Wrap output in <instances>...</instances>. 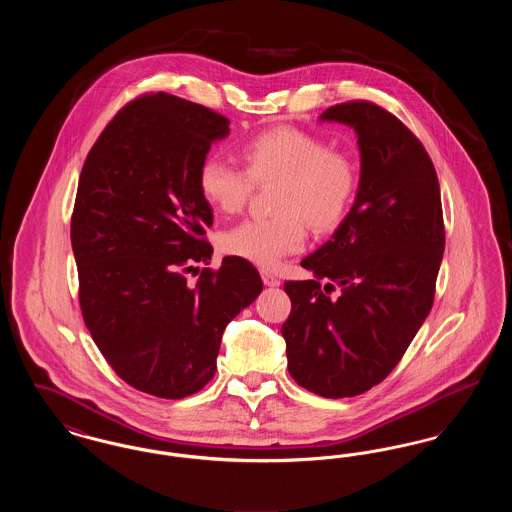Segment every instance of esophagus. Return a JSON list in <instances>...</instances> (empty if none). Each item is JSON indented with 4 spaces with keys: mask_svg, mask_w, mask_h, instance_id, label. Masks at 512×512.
I'll return each instance as SVG.
<instances>
[{
    "mask_svg": "<svg viewBox=\"0 0 512 512\" xmlns=\"http://www.w3.org/2000/svg\"><path fill=\"white\" fill-rule=\"evenodd\" d=\"M261 276H263V282H265V286H268V288H278L280 286V280L272 272L261 270Z\"/></svg>",
    "mask_w": 512,
    "mask_h": 512,
    "instance_id": "34e87169",
    "label": "esophagus"
}]
</instances>
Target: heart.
I'll use <instances>...</instances> for the list:
<instances>
[{
	"mask_svg": "<svg viewBox=\"0 0 512 512\" xmlns=\"http://www.w3.org/2000/svg\"><path fill=\"white\" fill-rule=\"evenodd\" d=\"M244 169L217 155L201 161L199 194L219 213H238L253 184L278 182L272 219H249L220 236L224 253L259 267H276L286 255L305 247V222L330 232L349 211L355 169L347 155L328 147L315 134L278 126L249 138L240 147Z\"/></svg>",
	"mask_w": 512,
	"mask_h": 512,
	"instance_id": "obj_1",
	"label": "heart"
}]
</instances>
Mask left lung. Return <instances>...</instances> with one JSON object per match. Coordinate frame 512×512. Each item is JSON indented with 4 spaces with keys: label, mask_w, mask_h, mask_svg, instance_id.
I'll use <instances>...</instances> for the list:
<instances>
[{
    "label": "left lung",
    "mask_w": 512,
    "mask_h": 512,
    "mask_svg": "<svg viewBox=\"0 0 512 512\" xmlns=\"http://www.w3.org/2000/svg\"><path fill=\"white\" fill-rule=\"evenodd\" d=\"M318 121L355 130L359 188L332 238L301 261L313 278L284 284L282 336L293 380L340 399L380 384L407 351L434 303L445 230L436 169L403 122L368 101Z\"/></svg>",
    "instance_id": "left-lung-1"
}]
</instances>
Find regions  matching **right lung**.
I'll return each instance as SVG.
<instances>
[{
    "mask_svg": "<svg viewBox=\"0 0 512 512\" xmlns=\"http://www.w3.org/2000/svg\"><path fill=\"white\" fill-rule=\"evenodd\" d=\"M230 121L169 94L128 103L80 172L71 244L80 309L101 355L126 384L163 399L201 390L217 370L228 322L263 292L249 261L209 265L213 209L197 171Z\"/></svg>",
    "mask_w": 512,
    "mask_h": 512,
    "instance_id": "1",
    "label": "right lung"
}]
</instances>
